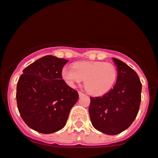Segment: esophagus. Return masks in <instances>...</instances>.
<instances>
[{
	"label": "esophagus",
	"mask_w": 158,
	"mask_h": 158,
	"mask_svg": "<svg viewBox=\"0 0 158 158\" xmlns=\"http://www.w3.org/2000/svg\"><path fill=\"white\" fill-rule=\"evenodd\" d=\"M84 95H85V94L81 92V91H79V97H82V96H84Z\"/></svg>",
	"instance_id": "esophagus-1"
}]
</instances>
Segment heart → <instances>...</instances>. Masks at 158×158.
<instances>
[{"instance_id":"obj_1","label":"heart","mask_w":158,"mask_h":158,"mask_svg":"<svg viewBox=\"0 0 158 158\" xmlns=\"http://www.w3.org/2000/svg\"><path fill=\"white\" fill-rule=\"evenodd\" d=\"M62 79L70 87L85 81L86 90L94 96H102L113 88L117 79L115 66L103 61H81L73 67L65 66L61 70Z\"/></svg>"}]
</instances>
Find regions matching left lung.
<instances>
[{"label": "left lung", "mask_w": 158, "mask_h": 158, "mask_svg": "<svg viewBox=\"0 0 158 158\" xmlns=\"http://www.w3.org/2000/svg\"><path fill=\"white\" fill-rule=\"evenodd\" d=\"M117 67L116 83L102 97L91 98L89 115L93 127L107 135L127 130L137 115L142 84L136 72L125 63L112 58Z\"/></svg>", "instance_id": "8db88e82"}]
</instances>
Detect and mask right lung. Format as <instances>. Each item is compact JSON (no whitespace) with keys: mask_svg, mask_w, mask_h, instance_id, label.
Wrapping results in <instances>:
<instances>
[{"mask_svg":"<svg viewBox=\"0 0 158 158\" xmlns=\"http://www.w3.org/2000/svg\"><path fill=\"white\" fill-rule=\"evenodd\" d=\"M68 60L46 55L23 70L16 88L21 117L31 129L48 134L65 126L78 92L62 79Z\"/></svg>","mask_w":158,"mask_h":158,"instance_id":"1","label":"right lung"}]
</instances>
